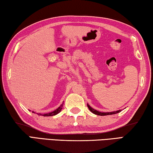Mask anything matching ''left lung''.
Instances as JSON below:
<instances>
[{"mask_svg": "<svg viewBox=\"0 0 153 153\" xmlns=\"http://www.w3.org/2000/svg\"><path fill=\"white\" fill-rule=\"evenodd\" d=\"M87 107H88V108L89 109V111H91L92 113H94L95 114H97V115H100V116H105V115H111V114H117V113H119V112L121 111V110H119V111H114V112H100V111H97L96 110H95L94 108H92L89 106V104H87Z\"/></svg>", "mask_w": 153, "mask_h": 153, "instance_id": "8db88e82", "label": "left lung"}]
</instances>
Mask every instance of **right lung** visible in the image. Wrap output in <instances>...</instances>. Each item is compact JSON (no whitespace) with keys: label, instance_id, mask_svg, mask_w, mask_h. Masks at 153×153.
I'll use <instances>...</instances> for the list:
<instances>
[{"label":"right lung","instance_id":"1","mask_svg":"<svg viewBox=\"0 0 153 153\" xmlns=\"http://www.w3.org/2000/svg\"><path fill=\"white\" fill-rule=\"evenodd\" d=\"M62 107H63V104H61V106H60L59 107L57 108L56 110H55L53 112H49V113H46V114H38L39 115H41V116H43V117H51V116H54V115H56L57 114H58L59 112H61L62 109ZM32 112L33 113L35 114V112L32 111Z\"/></svg>","mask_w":153,"mask_h":153}]
</instances>
